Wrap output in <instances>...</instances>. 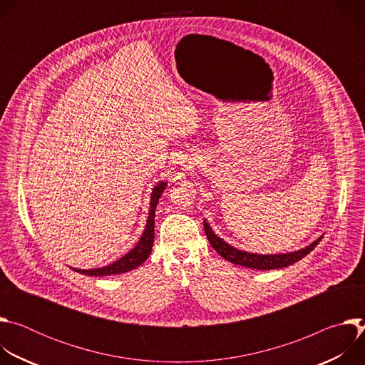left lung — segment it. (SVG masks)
<instances>
[{
  "label": "left lung",
  "instance_id": "left-lung-1",
  "mask_svg": "<svg viewBox=\"0 0 365 365\" xmlns=\"http://www.w3.org/2000/svg\"><path fill=\"white\" fill-rule=\"evenodd\" d=\"M203 228H205V234L207 237V241H210L212 248L221 257H224L225 259H228L230 263H234L237 266H244V267L255 269V270H274V269L287 267V266L299 262V259H302L303 257H306L322 240V237H321L315 242H312L310 245H307L306 248H302V250L294 251V252L274 254V255H259V254L245 252V251H241V250H237V248L228 245L225 241H222L220 237H217L214 234V231L211 230L210 225H207L206 221H203Z\"/></svg>",
  "mask_w": 365,
  "mask_h": 365
}]
</instances>
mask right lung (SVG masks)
I'll use <instances>...</instances> for the list:
<instances>
[{
	"label": "right lung",
	"instance_id": "obj_1",
	"mask_svg": "<svg viewBox=\"0 0 365 365\" xmlns=\"http://www.w3.org/2000/svg\"><path fill=\"white\" fill-rule=\"evenodd\" d=\"M166 187L165 182H160L158 186L153 189L151 193V202H150V211H148V218H147V225L145 230L138 241V244L128 252L125 254L123 258L117 259L115 263L106 266L102 269H92V270H78L73 269L75 272L81 273V274H86V276H95V277H101V276H110V274H121L130 270H134L135 267H138L140 264H143L145 259L148 258L151 248H153V242H154V214H155V206H158V202L163 193Z\"/></svg>",
	"mask_w": 365,
	"mask_h": 365
}]
</instances>
